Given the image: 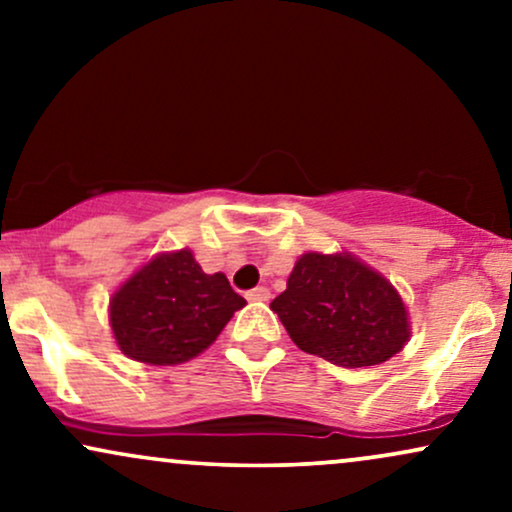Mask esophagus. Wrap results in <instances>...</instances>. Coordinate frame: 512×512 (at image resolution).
Listing matches in <instances>:
<instances>
[{"instance_id":"34e87169","label":"esophagus","mask_w":512,"mask_h":512,"mask_svg":"<svg viewBox=\"0 0 512 512\" xmlns=\"http://www.w3.org/2000/svg\"><path fill=\"white\" fill-rule=\"evenodd\" d=\"M269 298H272V293H269L267 286H257V289L248 291V301H257V303H267Z\"/></svg>"}]
</instances>
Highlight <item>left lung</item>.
Listing matches in <instances>:
<instances>
[{
    "instance_id": "left-lung-1",
    "label": "left lung",
    "mask_w": 512,
    "mask_h": 512,
    "mask_svg": "<svg viewBox=\"0 0 512 512\" xmlns=\"http://www.w3.org/2000/svg\"><path fill=\"white\" fill-rule=\"evenodd\" d=\"M293 344L342 368L378 366L409 342L395 286L349 252H305L272 301Z\"/></svg>"
}]
</instances>
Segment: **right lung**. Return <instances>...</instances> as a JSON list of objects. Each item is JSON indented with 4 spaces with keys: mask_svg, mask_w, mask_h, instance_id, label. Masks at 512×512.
I'll list each match as a JSON object with an SVG mask.
<instances>
[{
    "mask_svg": "<svg viewBox=\"0 0 512 512\" xmlns=\"http://www.w3.org/2000/svg\"><path fill=\"white\" fill-rule=\"evenodd\" d=\"M245 298L219 274H204L190 250L161 252L110 301L120 351L149 366H175L202 354Z\"/></svg>",
    "mask_w": 512,
    "mask_h": 512,
    "instance_id": "right-lung-1",
    "label": "right lung"
}]
</instances>
